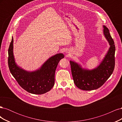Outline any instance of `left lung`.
<instances>
[{
    "label": "left lung",
    "instance_id": "8db88e82",
    "mask_svg": "<svg viewBox=\"0 0 122 122\" xmlns=\"http://www.w3.org/2000/svg\"><path fill=\"white\" fill-rule=\"evenodd\" d=\"M103 27L104 35L109 43L110 48L100 64L96 68L89 70L83 69L75 61H70L74 82L77 87L82 90H94L101 87L114 70L115 45L109 29L104 25Z\"/></svg>",
    "mask_w": 122,
    "mask_h": 122
}]
</instances>
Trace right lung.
<instances>
[{
	"label": "right lung",
	"mask_w": 122,
	"mask_h": 122,
	"mask_svg": "<svg viewBox=\"0 0 122 122\" xmlns=\"http://www.w3.org/2000/svg\"><path fill=\"white\" fill-rule=\"evenodd\" d=\"M13 38L8 50V65L10 71L18 84L24 90L33 94L41 95L51 90L54 84L55 72L62 53L51 56L35 71L29 72L18 67L13 54Z\"/></svg>",
	"instance_id": "add662e5"
}]
</instances>
